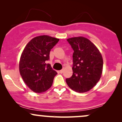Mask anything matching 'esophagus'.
Masks as SVG:
<instances>
[{"label":"esophagus","instance_id":"1","mask_svg":"<svg viewBox=\"0 0 122 122\" xmlns=\"http://www.w3.org/2000/svg\"><path fill=\"white\" fill-rule=\"evenodd\" d=\"M64 69H61V70H60V73H62L64 72Z\"/></svg>","mask_w":122,"mask_h":122}]
</instances>
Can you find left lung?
<instances>
[{"label":"left lung","mask_w":122,"mask_h":122,"mask_svg":"<svg viewBox=\"0 0 122 122\" xmlns=\"http://www.w3.org/2000/svg\"><path fill=\"white\" fill-rule=\"evenodd\" d=\"M73 50V75L66 79L70 88L84 93L93 88L101 78L103 57L97 47L86 38L76 37L67 39Z\"/></svg>","instance_id":"left-lung-1"}]
</instances>
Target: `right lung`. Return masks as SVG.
Masks as SVG:
<instances>
[{"mask_svg": "<svg viewBox=\"0 0 122 122\" xmlns=\"http://www.w3.org/2000/svg\"><path fill=\"white\" fill-rule=\"evenodd\" d=\"M58 41L47 35L37 36L29 42L22 51L19 63L20 75L28 87L36 93L49 89L57 74L46 62Z\"/></svg>", "mask_w": 122, "mask_h": 122, "instance_id": "add662e5", "label": "right lung"}]
</instances>
